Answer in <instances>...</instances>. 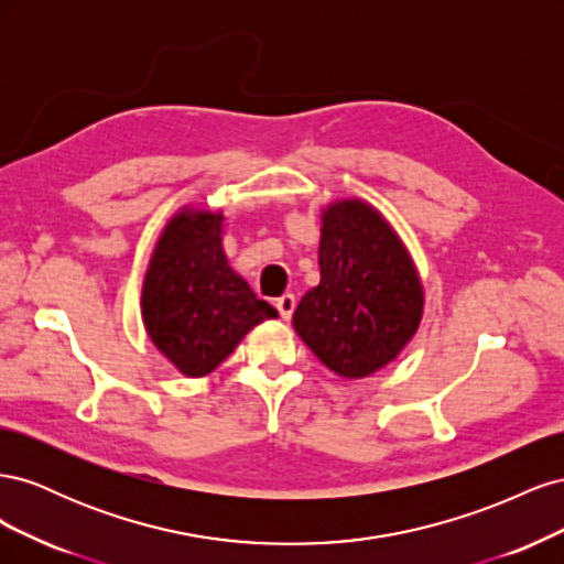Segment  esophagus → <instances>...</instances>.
Here are the masks:
<instances>
[{
	"mask_svg": "<svg viewBox=\"0 0 564 564\" xmlns=\"http://www.w3.org/2000/svg\"><path fill=\"white\" fill-rule=\"evenodd\" d=\"M275 305H278V311H280V317H282V319H289V317L294 315L296 299H294V294H284V296H280V299L275 301Z\"/></svg>",
	"mask_w": 564,
	"mask_h": 564,
	"instance_id": "obj_1",
	"label": "esophagus"
}]
</instances>
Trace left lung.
<instances>
[{
  "label": "left lung",
  "instance_id": "8db88e82",
  "mask_svg": "<svg viewBox=\"0 0 564 564\" xmlns=\"http://www.w3.org/2000/svg\"><path fill=\"white\" fill-rule=\"evenodd\" d=\"M319 284L294 313V329L344 379L383 369L414 338L423 284L400 235L362 199L322 209Z\"/></svg>",
  "mask_w": 564,
  "mask_h": 564
}]
</instances>
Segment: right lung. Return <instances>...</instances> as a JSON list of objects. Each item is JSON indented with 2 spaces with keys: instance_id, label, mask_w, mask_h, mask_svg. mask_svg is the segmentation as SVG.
Wrapping results in <instances>:
<instances>
[{
  "instance_id": "obj_1",
  "label": "right lung",
  "mask_w": 564,
  "mask_h": 564,
  "mask_svg": "<svg viewBox=\"0 0 564 564\" xmlns=\"http://www.w3.org/2000/svg\"><path fill=\"white\" fill-rule=\"evenodd\" d=\"M224 214L183 207L164 226L143 278L141 315L155 348L181 373H212L263 319L270 303L230 268Z\"/></svg>"
}]
</instances>
